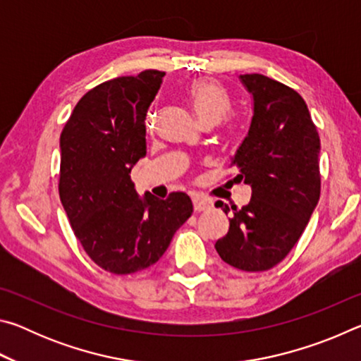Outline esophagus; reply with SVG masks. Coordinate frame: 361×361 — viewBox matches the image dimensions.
Here are the masks:
<instances>
[{
  "instance_id": "1",
  "label": "esophagus",
  "mask_w": 361,
  "mask_h": 361,
  "mask_svg": "<svg viewBox=\"0 0 361 361\" xmlns=\"http://www.w3.org/2000/svg\"><path fill=\"white\" fill-rule=\"evenodd\" d=\"M192 205H194V210L195 212H205V210L210 209L212 202H210V200H207L205 197L195 195V197H192Z\"/></svg>"
}]
</instances>
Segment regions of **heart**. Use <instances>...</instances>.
I'll use <instances>...</instances> for the list:
<instances>
[{
	"instance_id": "obj_1",
	"label": "heart",
	"mask_w": 361,
	"mask_h": 361,
	"mask_svg": "<svg viewBox=\"0 0 361 361\" xmlns=\"http://www.w3.org/2000/svg\"><path fill=\"white\" fill-rule=\"evenodd\" d=\"M186 95L197 118L204 124H216L229 114L232 100L221 84L213 78H197L186 85ZM154 124V113L148 111L146 127L151 129Z\"/></svg>"
}]
</instances>
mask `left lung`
Listing matches in <instances>:
<instances>
[{
    "label": "left lung",
    "mask_w": 361,
    "mask_h": 361,
    "mask_svg": "<svg viewBox=\"0 0 361 361\" xmlns=\"http://www.w3.org/2000/svg\"><path fill=\"white\" fill-rule=\"evenodd\" d=\"M240 79L253 95V119L231 166L252 186V199L232 209L215 248L229 266L262 272L291 252L319 202L320 137L296 90L258 73Z\"/></svg>",
    "instance_id": "obj_1"
}]
</instances>
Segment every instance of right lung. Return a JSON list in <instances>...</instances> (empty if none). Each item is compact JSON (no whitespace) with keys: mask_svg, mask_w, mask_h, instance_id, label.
I'll list each match as a JSON object with an SVG mask.
<instances>
[{"mask_svg":"<svg viewBox=\"0 0 361 361\" xmlns=\"http://www.w3.org/2000/svg\"><path fill=\"white\" fill-rule=\"evenodd\" d=\"M166 73L145 70L90 89L60 135L59 194L76 239L116 276L149 267L191 216L185 192L138 197L132 166L146 156V111Z\"/></svg>","mask_w":361,"mask_h":361,"instance_id":"obj_1","label":"right lung"}]
</instances>
